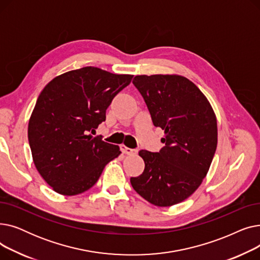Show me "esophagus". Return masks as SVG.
<instances>
[{"instance_id": "esophagus-1", "label": "esophagus", "mask_w": 260, "mask_h": 260, "mask_svg": "<svg viewBox=\"0 0 260 260\" xmlns=\"http://www.w3.org/2000/svg\"><path fill=\"white\" fill-rule=\"evenodd\" d=\"M121 151H122V153H124V154H126V155H133V154L137 153V151H136V149L129 148V147H127V146H125V145H122V146H121Z\"/></svg>"}]
</instances>
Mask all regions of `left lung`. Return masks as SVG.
Here are the masks:
<instances>
[{
  "label": "left lung",
  "mask_w": 260,
  "mask_h": 260,
  "mask_svg": "<svg viewBox=\"0 0 260 260\" xmlns=\"http://www.w3.org/2000/svg\"><path fill=\"white\" fill-rule=\"evenodd\" d=\"M133 84L154 125L165 131V146L158 153L141 149L144 171L131 183L154 206L171 207L192 195L207 176L217 147L216 117L206 95L182 76H136Z\"/></svg>",
  "instance_id": "8db88e82"
}]
</instances>
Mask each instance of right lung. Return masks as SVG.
Listing matches in <instances>:
<instances>
[{
	"instance_id": "obj_1",
	"label": "right lung",
	"mask_w": 260,
	"mask_h": 260,
	"mask_svg": "<svg viewBox=\"0 0 260 260\" xmlns=\"http://www.w3.org/2000/svg\"><path fill=\"white\" fill-rule=\"evenodd\" d=\"M132 78L87 66L56 77L41 91L28 123V141L38 172L54 192H85L120 155L118 145L90 133L105 121L107 107Z\"/></svg>"
}]
</instances>
